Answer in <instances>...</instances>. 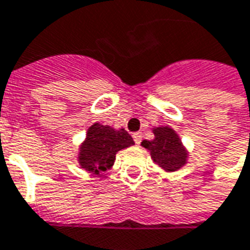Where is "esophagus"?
<instances>
[{"label": "esophagus", "mask_w": 250, "mask_h": 250, "mask_svg": "<svg viewBox=\"0 0 250 250\" xmlns=\"http://www.w3.org/2000/svg\"><path fill=\"white\" fill-rule=\"evenodd\" d=\"M132 138H134V141H135L137 145H139V143L142 142V134H141V132H134V134H132Z\"/></svg>", "instance_id": "esophagus-1"}]
</instances>
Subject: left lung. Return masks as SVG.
<instances>
[{"label": "left lung", "mask_w": 250, "mask_h": 250, "mask_svg": "<svg viewBox=\"0 0 250 250\" xmlns=\"http://www.w3.org/2000/svg\"><path fill=\"white\" fill-rule=\"evenodd\" d=\"M154 139L143 141L142 146L150 151V155L155 164L167 170L174 172L187 164L188 153L180 141L176 131L170 127H155Z\"/></svg>", "instance_id": "left-lung-1"}]
</instances>
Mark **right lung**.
<instances>
[{
    "instance_id": "right-lung-1",
    "label": "right lung",
    "mask_w": 250,
    "mask_h": 250,
    "mask_svg": "<svg viewBox=\"0 0 250 250\" xmlns=\"http://www.w3.org/2000/svg\"><path fill=\"white\" fill-rule=\"evenodd\" d=\"M134 145L131 135L125 130H113L109 125L95 123L88 128L86 138L80 147L78 162L90 173L99 174L112 167L116 153Z\"/></svg>"
}]
</instances>
